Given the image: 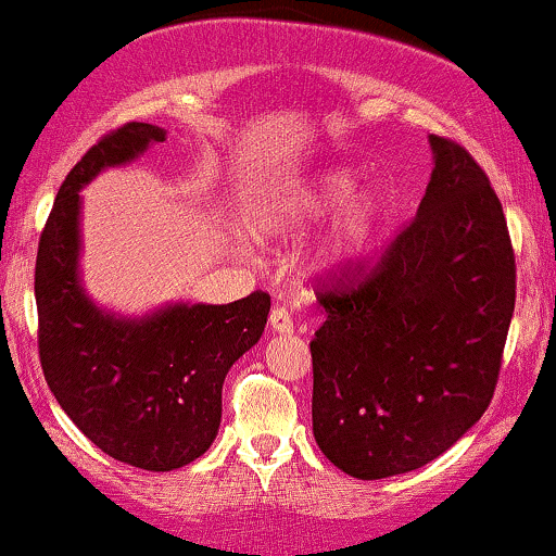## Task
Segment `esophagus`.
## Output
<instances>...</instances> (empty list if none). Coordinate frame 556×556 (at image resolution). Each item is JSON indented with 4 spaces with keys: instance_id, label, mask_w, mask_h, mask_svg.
Here are the masks:
<instances>
[{
    "instance_id": "1",
    "label": "esophagus",
    "mask_w": 556,
    "mask_h": 556,
    "mask_svg": "<svg viewBox=\"0 0 556 556\" xmlns=\"http://www.w3.org/2000/svg\"><path fill=\"white\" fill-rule=\"evenodd\" d=\"M269 324H271V329L277 331V333H290V331H292V316H290V311H287L285 305H277V307H274V311H271Z\"/></svg>"
}]
</instances>
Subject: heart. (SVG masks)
Listing matches in <instances>:
<instances>
[{
  "mask_svg": "<svg viewBox=\"0 0 556 556\" xmlns=\"http://www.w3.org/2000/svg\"><path fill=\"white\" fill-rule=\"evenodd\" d=\"M357 186V176L346 168H331L300 184L266 193L253 204L249 227L256 236H279L300 230L307 223L337 210ZM383 219V199L378 193H359L339 212L337 223L313 256V269L337 274L350 269L365 256Z\"/></svg>",
  "mask_w": 556,
  "mask_h": 556,
  "instance_id": "obj_1",
  "label": "heart"
}]
</instances>
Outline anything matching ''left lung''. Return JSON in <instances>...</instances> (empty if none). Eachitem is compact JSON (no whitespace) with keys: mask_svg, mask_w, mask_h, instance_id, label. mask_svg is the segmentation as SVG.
Listing matches in <instances>:
<instances>
[{"mask_svg":"<svg viewBox=\"0 0 556 556\" xmlns=\"http://www.w3.org/2000/svg\"><path fill=\"white\" fill-rule=\"evenodd\" d=\"M417 214L370 271L329 274L311 342L313 434L354 479L419 469L490 406L515 307V253L486 173L430 137Z\"/></svg>","mask_w":556,"mask_h":556,"instance_id":"1","label":"left lung"}]
</instances>
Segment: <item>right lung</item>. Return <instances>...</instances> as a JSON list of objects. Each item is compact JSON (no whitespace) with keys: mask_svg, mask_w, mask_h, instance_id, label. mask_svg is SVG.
I'll list each match as a JSON object with an SVG mask.
<instances>
[{"mask_svg":"<svg viewBox=\"0 0 556 556\" xmlns=\"http://www.w3.org/2000/svg\"><path fill=\"white\" fill-rule=\"evenodd\" d=\"M160 126L105 134L64 178L38 240V354L46 383L87 440L122 464L173 471L204 456L223 417L227 370L264 333L271 298L168 305L144 318L96 307L79 285V189L163 142Z\"/></svg>","mask_w":556,"mask_h":556,"instance_id":"obj_1","label":"right lung"}]
</instances>
